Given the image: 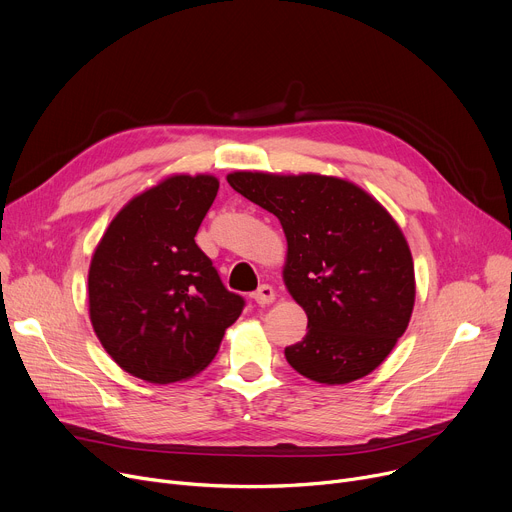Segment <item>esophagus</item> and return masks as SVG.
I'll return each instance as SVG.
<instances>
[{
	"instance_id": "34e87169",
	"label": "esophagus",
	"mask_w": 512,
	"mask_h": 512,
	"mask_svg": "<svg viewBox=\"0 0 512 512\" xmlns=\"http://www.w3.org/2000/svg\"><path fill=\"white\" fill-rule=\"evenodd\" d=\"M251 298H253L257 304L265 306V304H271V302L276 300V292H274V288H271V286L263 284V286H259V288L251 294Z\"/></svg>"
}]
</instances>
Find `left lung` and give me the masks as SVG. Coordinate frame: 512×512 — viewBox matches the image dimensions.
Masks as SVG:
<instances>
[{
	"label": "left lung",
	"instance_id": "8db88e82",
	"mask_svg": "<svg viewBox=\"0 0 512 512\" xmlns=\"http://www.w3.org/2000/svg\"><path fill=\"white\" fill-rule=\"evenodd\" d=\"M226 181L284 228V282L309 317L302 342L284 350L288 364L325 385L366 377L414 311V259L397 222L337 177L238 170Z\"/></svg>",
	"mask_w": 512,
	"mask_h": 512
}]
</instances>
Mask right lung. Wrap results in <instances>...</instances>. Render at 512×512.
Masks as SVG:
<instances>
[{"instance_id": "add662e5", "label": "right lung", "mask_w": 512, "mask_h": 512, "mask_svg": "<svg viewBox=\"0 0 512 512\" xmlns=\"http://www.w3.org/2000/svg\"><path fill=\"white\" fill-rule=\"evenodd\" d=\"M212 175H173L113 218L88 271L90 321L133 377L177 383L206 368L245 300L222 284L195 234L218 193Z\"/></svg>"}]
</instances>
